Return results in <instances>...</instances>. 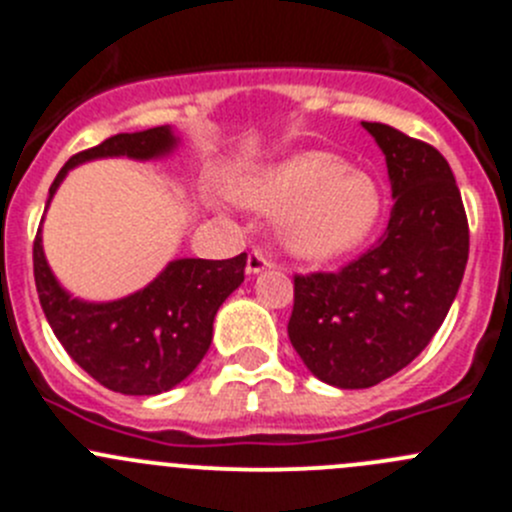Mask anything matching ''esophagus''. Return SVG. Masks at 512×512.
<instances>
[{
  "instance_id": "1",
  "label": "esophagus",
  "mask_w": 512,
  "mask_h": 512,
  "mask_svg": "<svg viewBox=\"0 0 512 512\" xmlns=\"http://www.w3.org/2000/svg\"><path fill=\"white\" fill-rule=\"evenodd\" d=\"M271 266H274V261H271L269 256H266V253L261 251V248H253V251L248 253V261H246V271H248V274H259V271L271 269Z\"/></svg>"
}]
</instances>
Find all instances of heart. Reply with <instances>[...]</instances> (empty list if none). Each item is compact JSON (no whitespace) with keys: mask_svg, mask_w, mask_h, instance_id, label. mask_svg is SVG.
<instances>
[{"mask_svg":"<svg viewBox=\"0 0 512 512\" xmlns=\"http://www.w3.org/2000/svg\"><path fill=\"white\" fill-rule=\"evenodd\" d=\"M233 193L243 206L281 213V241L309 261L337 259L357 248L382 213L377 183L339 155L321 150L256 170L238 180Z\"/></svg>","mask_w":512,"mask_h":512,"instance_id":"obj_1","label":"heart"}]
</instances>
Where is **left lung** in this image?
<instances>
[{
	"label": "left lung",
	"mask_w": 512,
	"mask_h": 512,
	"mask_svg": "<svg viewBox=\"0 0 512 512\" xmlns=\"http://www.w3.org/2000/svg\"><path fill=\"white\" fill-rule=\"evenodd\" d=\"M382 148L394 206L384 236L339 271L294 274L289 339L306 367L342 389L405 369L445 321L470 251L450 165L430 143L362 123Z\"/></svg>",
	"instance_id": "left-lung-1"
}]
</instances>
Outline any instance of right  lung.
Segmentation results:
<instances>
[{"label": "right lung", "instance_id": "1", "mask_svg": "<svg viewBox=\"0 0 512 512\" xmlns=\"http://www.w3.org/2000/svg\"><path fill=\"white\" fill-rule=\"evenodd\" d=\"M173 145L165 125L113 135L72 155L50 186V198L77 163L107 155L158 158ZM32 261L42 311L55 337L95 382L120 394H160L183 382L211 347L218 306L241 286L246 269V253L223 261L178 259L128 299L85 304L70 299L55 281L40 231L34 236Z\"/></svg>", "mask_w": 512, "mask_h": 512}]
</instances>
